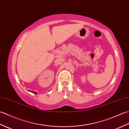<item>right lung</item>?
I'll list each match as a JSON object with an SVG mask.
<instances>
[{
	"instance_id": "right-lung-1",
	"label": "right lung",
	"mask_w": 129,
	"mask_h": 129,
	"mask_svg": "<svg viewBox=\"0 0 129 129\" xmlns=\"http://www.w3.org/2000/svg\"><path fill=\"white\" fill-rule=\"evenodd\" d=\"M29 91L31 92H32V93H33V94H37V92H35V91H30V90H29Z\"/></svg>"
}]
</instances>
